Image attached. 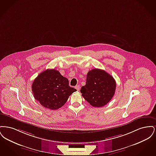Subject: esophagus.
<instances>
[{
    "label": "esophagus",
    "instance_id": "1",
    "mask_svg": "<svg viewBox=\"0 0 156 156\" xmlns=\"http://www.w3.org/2000/svg\"><path fill=\"white\" fill-rule=\"evenodd\" d=\"M75 88V89H76V90L78 91V90H80V85H76Z\"/></svg>",
    "mask_w": 156,
    "mask_h": 156
}]
</instances>
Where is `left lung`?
Instances as JSON below:
<instances>
[{"label": "left lung", "instance_id": "8db88e82", "mask_svg": "<svg viewBox=\"0 0 156 156\" xmlns=\"http://www.w3.org/2000/svg\"><path fill=\"white\" fill-rule=\"evenodd\" d=\"M116 82L111 75L100 69H93L87 75L86 84L81 89L82 96L94 107H102L113 97Z\"/></svg>", "mask_w": 156, "mask_h": 156}]
</instances>
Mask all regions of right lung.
Listing matches in <instances>:
<instances>
[{
	"label": "right lung",
	"mask_w": 156,
	"mask_h": 156,
	"mask_svg": "<svg viewBox=\"0 0 156 156\" xmlns=\"http://www.w3.org/2000/svg\"><path fill=\"white\" fill-rule=\"evenodd\" d=\"M32 91L34 98L47 109L56 110L62 107L76 89L69 86L68 79L54 69H47L34 80Z\"/></svg>",
	"instance_id": "right-lung-1"
}]
</instances>
